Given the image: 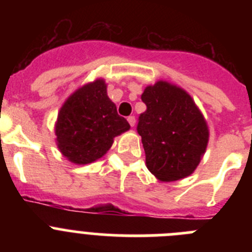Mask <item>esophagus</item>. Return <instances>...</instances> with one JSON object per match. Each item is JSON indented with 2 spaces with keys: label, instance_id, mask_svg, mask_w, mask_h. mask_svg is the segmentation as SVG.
<instances>
[{
  "label": "esophagus",
  "instance_id": "obj_1",
  "mask_svg": "<svg viewBox=\"0 0 252 252\" xmlns=\"http://www.w3.org/2000/svg\"><path fill=\"white\" fill-rule=\"evenodd\" d=\"M127 121H128V124H130L131 127H133V126H135V124H136V119H135V116H128Z\"/></svg>",
  "mask_w": 252,
  "mask_h": 252
}]
</instances>
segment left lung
<instances>
[{"label": "left lung", "instance_id": "8db88e82", "mask_svg": "<svg viewBox=\"0 0 252 252\" xmlns=\"http://www.w3.org/2000/svg\"><path fill=\"white\" fill-rule=\"evenodd\" d=\"M146 111L137 132L145 150L146 166L161 182L192 174L206 153L209 131L193 98L165 81L148 86L141 94Z\"/></svg>", "mask_w": 252, "mask_h": 252}]
</instances>
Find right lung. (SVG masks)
<instances>
[{
  "label": "right lung",
  "mask_w": 252,
  "mask_h": 252,
  "mask_svg": "<svg viewBox=\"0 0 252 252\" xmlns=\"http://www.w3.org/2000/svg\"><path fill=\"white\" fill-rule=\"evenodd\" d=\"M127 130L130 125L108 98L103 79L84 84L69 95L55 124L58 149L78 165L103 157L112 146L113 139Z\"/></svg>",
  "instance_id": "right-lung-1"
}]
</instances>
